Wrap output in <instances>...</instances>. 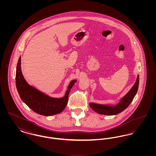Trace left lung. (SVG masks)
<instances>
[{
	"instance_id": "left-lung-1",
	"label": "left lung",
	"mask_w": 156,
	"mask_h": 156,
	"mask_svg": "<svg viewBox=\"0 0 156 156\" xmlns=\"http://www.w3.org/2000/svg\"><path fill=\"white\" fill-rule=\"evenodd\" d=\"M139 84V76L137 75L136 81L133 86L126 95L122 98L119 101V103L115 105H105V104H96L90 102L89 106L95 112L99 114L105 115H115L122 112L129 106V105L132 102L135 97Z\"/></svg>"
}]
</instances>
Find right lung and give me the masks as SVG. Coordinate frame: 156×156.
Instances as JSON below:
<instances>
[{
  "label": "right lung",
  "mask_w": 156,
  "mask_h": 156,
  "mask_svg": "<svg viewBox=\"0 0 156 156\" xmlns=\"http://www.w3.org/2000/svg\"><path fill=\"white\" fill-rule=\"evenodd\" d=\"M76 82L75 80L70 82L64 97L60 98L50 97L27 83L21 70V56L18 60L16 73L17 90L23 102L40 115L48 116L63 111L68 103L69 93Z\"/></svg>",
  "instance_id": "right-lung-1"
}]
</instances>
